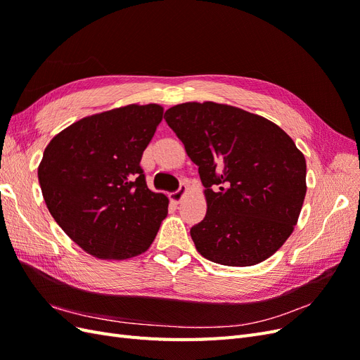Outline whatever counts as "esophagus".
<instances>
[{
  "label": "esophagus",
  "instance_id": "1",
  "mask_svg": "<svg viewBox=\"0 0 360 360\" xmlns=\"http://www.w3.org/2000/svg\"><path fill=\"white\" fill-rule=\"evenodd\" d=\"M184 193H186V188L184 186H181L180 189H177L176 192H171L169 193V200L172 201V202H176V204H179L181 200H183V197H184Z\"/></svg>",
  "mask_w": 360,
  "mask_h": 360
}]
</instances>
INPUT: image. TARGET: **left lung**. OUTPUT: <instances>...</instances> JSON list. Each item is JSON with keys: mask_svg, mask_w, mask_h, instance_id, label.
I'll return each mask as SVG.
<instances>
[{"mask_svg": "<svg viewBox=\"0 0 360 360\" xmlns=\"http://www.w3.org/2000/svg\"><path fill=\"white\" fill-rule=\"evenodd\" d=\"M165 120L205 188V217L191 228L198 252L231 267L274 255L307 195V160L294 141L270 120L224 103H180Z\"/></svg>", "mask_w": 360, "mask_h": 360, "instance_id": "1", "label": "left lung"}]
</instances>
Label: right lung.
Masks as SVG:
<instances>
[{"mask_svg": "<svg viewBox=\"0 0 360 360\" xmlns=\"http://www.w3.org/2000/svg\"><path fill=\"white\" fill-rule=\"evenodd\" d=\"M156 103L81 118L51 139L37 169L46 207L86 254H144L168 214V198L147 188L139 162L162 122Z\"/></svg>", "mask_w": 360, "mask_h": 360, "instance_id": "1", "label": "right lung"}]
</instances>
